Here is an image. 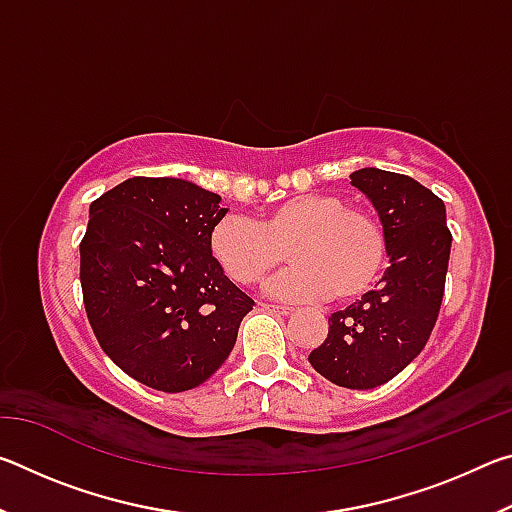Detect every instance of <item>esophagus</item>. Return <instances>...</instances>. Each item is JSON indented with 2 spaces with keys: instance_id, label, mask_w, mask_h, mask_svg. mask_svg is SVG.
<instances>
[{
  "instance_id": "obj_1",
  "label": "esophagus",
  "mask_w": 512,
  "mask_h": 512,
  "mask_svg": "<svg viewBox=\"0 0 512 512\" xmlns=\"http://www.w3.org/2000/svg\"><path fill=\"white\" fill-rule=\"evenodd\" d=\"M262 311H268V314H282V316H289L291 311H293V307H289V305H271V302H262Z\"/></svg>"
}]
</instances>
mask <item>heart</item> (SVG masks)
I'll return each instance as SVG.
<instances>
[{
    "instance_id": "obj_1",
    "label": "heart",
    "mask_w": 512,
    "mask_h": 512,
    "mask_svg": "<svg viewBox=\"0 0 512 512\" xmlns=\"http://www.w3.org/2000/svg\"><path fill=\"white\" fill-rule=\"evenodd\" d=\"M287 248L293 266L268 287L275 298L348 302L377 282L386 262V232L375 214L336 194L287 198L259 221L225 214L210 232L212 259L239 287L264 282L284 262Z\"/></svg>"
}]
</instances>
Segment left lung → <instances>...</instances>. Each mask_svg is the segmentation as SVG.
<instances>
[{
    "instance_id": "1",
    "label": "left lung",
    "mask_w": 512,
    "mask_h": 512,
    "mask_svg": "<svg viewBox=\"0 0 512 512\" xmlns=\"http://www.w3.org/2000/svg\"><path fill=\"white\" fill-rule=\"evenodd\" d=\"M350 180L379 214L391 266L375 291L332 314L309 363L336 386L368 391L400 375L427 345L445 293L452 232L445 203L418 180L375 167Z\"/></svg>"
}]
</instances>
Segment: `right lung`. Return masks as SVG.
<instances>
[{
  "mask_svg": "<svg viewBox=\"0 0 512 512\" xmlns=\"http://www.w3.org/2000/svg\"><path fill=\"white\" fill-rule=\"evenodd\" d=\"M225 212L219 194L183 178H128L90 205L81 287L92 332L126 375L155 391L210 379L255 305L210 253Z\"/></svg>",
  "mask_w": 512,
  "mask_h": 512,
  "instance_id": "obj_1",
  "label": "right lung"
}]
</instances>
